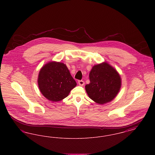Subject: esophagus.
I'll use <instances>...</instances> for the list:
<instances>
[{
	"instance_id": "1",
	"label": "esophagus",
	"mask_w": 155,
	"mask_h": 155,
	"mask_svg": "<svg viewBox=\"0 0 155 155\" xmlns=\"http://www.w3.org/2000/svg\"><path fill=\"white\" fill-rule=\"evenodd\" d=\"M85 82L84 81H82V80H79L78 81V84L80 85V86H83L84 85Z\"/></svg>"
}]
</instances>
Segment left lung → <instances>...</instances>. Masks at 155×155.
<instances>
[{
	"label": "left lung",
	"mask_w": 155,
	"mask_h": 155,
	"mask_svg": "<svg viewBox=\"0 0 155 155\" xmlns=\"http://www.w3.org/2000/svg\"><path fill=\"white\" fill-rule=\"evenodd\" d=\"M90 83L85 85L89 97L103 104L111 101L120 89L121 80L118 72L106 62L95 65L89 73Z\"/></svg>",
	"instance_id": "left-lung-1"
}]
</instances>
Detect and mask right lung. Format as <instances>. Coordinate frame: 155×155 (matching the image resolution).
Instances as JSON below:
<instances>
[{"label": "right lung", "instance_id": "add662e5", "mask_svg": "<svg viewBox=\"0 0 155 155\" xmlns=\"http://www.w3.org/2000/svg\"><path fill=\"white\" fill-rule=\"evenodd\" d=\"M38 84L42 94L52 102L64 99L77 85L66 65L56 61L49 62L42 67Z\"/></svg>", "mask_w": 155, "mask_h": 155}]
</instances>
